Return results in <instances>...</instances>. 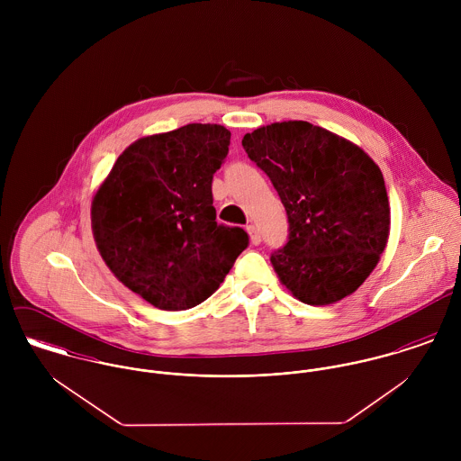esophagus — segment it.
Returning <instances> with one entry per match:
<instances>
[{
  "label": "esophagus",
  "mask_w": 461,
  "mask_h": 461,
  "mask_svg": "<svg viewBox=\"0 0 461 461\" xmlns=\"http://www.w3.org/2000/svg\"><path fill=\"white\" fill-rule=\"evenodd\" d=\"M247 232L250 234L252 245H259V243H261V232H259V229H258L256 225H249V227H247Z\"/></svg>",
  "instance_id": "34e87169"
}]
</instances>
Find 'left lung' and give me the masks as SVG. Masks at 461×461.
<instances>
[{
  "label": "left lung",
  "mask_w": 461,
  "mask_h": 461,
  "mask_svg": "<svg viewBox=\"0 0 461 461\" xmlns=\"http://www.w3.org/2000/svg\"><path fill=\"white\" fill-rule=\"evenodd\" d=\"M241 143L287 212V243L271 254L280 282L309 305L355 293L391 232L380 167L358 145L305 121L263 126Z\"/></svg>",
  "instance_id": "obj_1"
}]
</instances>
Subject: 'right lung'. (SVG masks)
Wrapping results in <instances>:
<instances>
[{"mask_svg":"<svg viewBox=\"0 0 461 461\" xmlns=\"http://www.w3.org/2000/svg\"><path fill=\"white\" fill-rule=\"evenodd\" d=\"M230 145L218 124L143 136L115 161L92 200L101 258L161 311L207 300L249 247L241 227L216 223L211 183Z\"/></svg>","mask_w":461,"mask_h":461,"instance_id":"obj_1","label":"right lung"}]
</instances>
